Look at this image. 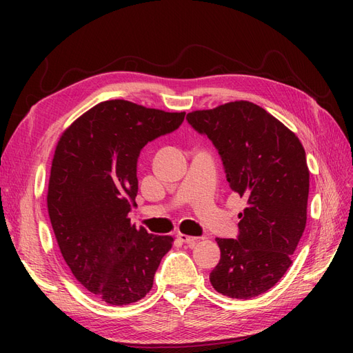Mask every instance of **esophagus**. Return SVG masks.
I'll use <instances>...</instances> for the list:
<instances>
[{
    "mask_svg": "<svg viewBox=\"0 0 353 353\" xmlns=\"http://www.w3.org/2000/svg\"><path fill=\"white\" fill-rule=\"evenodd\" d=\"M176 239L179 241L187 243V244H191V243H196L197 241V237H191V236H187V234H178Z\"/></svg>",
    "mask_w": 353,
    "mask_h": 353,
    "instance_id": "esophagus-1",
    "label": "esophagus"
}]
</instances>
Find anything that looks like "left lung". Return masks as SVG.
<instances>
[{
  "label": "left lung",
  "mask_w": 353,
  "mask_h": 353,
  "mask_svg": "<svg viewBox=\"0 0 353 353\" xmlns=\"http://www.w3.org/2000/svg\"><path fill=\"white\" fill-rule=\"evenodd\" d=\"M221 156L232 191L248 200L237 239H216L215 290L232 299L268 292L292 265L306 225L309 169L299 138L265 109L231 101L187 114Z\"/></svg>",
  "instance_id": "8db88e82"
}]
</instances>
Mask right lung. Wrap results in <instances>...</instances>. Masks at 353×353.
<instances>
[{
    "label": "right lung",
    "mask_w": 353,
    "mask_h": 353,
    "mask_svg": "<svg viewBox=\"0 0 353 353\" xmlns=\"http://www.w3.org/2000/svg\"><path fill=\"white\" fill-rule=\"evenodd\" d=\"M184 116L109 100L78 117L57 143L47 196L51 225L74 279L105 303L143 299L172 248V237L137 230L128 213L143 147L178 130Z\"/></svg>",
    "instance_id": "obj_1"
}]
</instances>
